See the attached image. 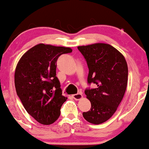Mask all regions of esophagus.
Wrapping results in <instances>:
<instances>
[{"mask_svg":"<svg viewBox=\"0 0 149 149\" xmlns=\"http://www.w3.org/2000/svg\"><path fill=\"white\" fill-rule=\"evenodd\" d=\"M72 96H73V98H74L75 100H80L83 98V95L81 93H76V94H73Z\"/></svg>","mask_w":149,"mask_h":149,"instance_id":"1","label":"esophagus"}]
</instances>
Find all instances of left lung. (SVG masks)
<instances>
[{"label":"left lung","instance_id":"1","mask_svg":"<svg viewBox=\"0 0 149 149\" xmlns=\"http://www.w3.org/2000/svg\"><path fill=\"white\" fill-rule=\"evenodd\" d=\"M86 59L89 72L88 84L95 88H86L85 94L91 103V110L83 116L93 124L109 120L123 98L128 82V65L124 56L106 43L78 47Z\"/></svg>","mask_w":149,"mask_h":149}]
</instances>
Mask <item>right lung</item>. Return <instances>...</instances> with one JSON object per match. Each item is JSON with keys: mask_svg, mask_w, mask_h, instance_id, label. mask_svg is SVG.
I'll return each mask as SVG.
<instances>
[{"mask_svg": "<svg viewBox=\"0 0 149 149\" xmlns=\"http://www.w3.org/2000/svg\"><path fill=\"white\" fill-rule=\"evenodd\" d=\"M70 52V48L40 43L25 53L17 64V95L26 111L41 124L54 123L66 101L56 76V61L61 55Z\"/></svg>", "mask_w": 149, "mask_h": 149, "instance_id": "add662e5", "label": "right lung"}]
</instances>
